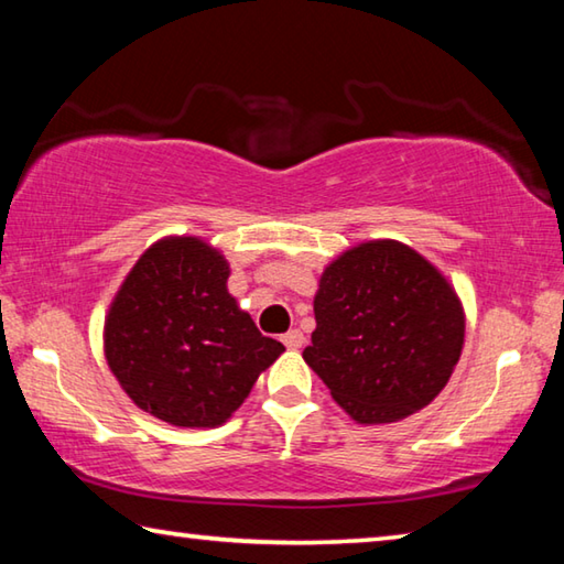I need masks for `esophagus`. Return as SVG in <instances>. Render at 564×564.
Returning a JSON list of instances; mask_svg holds the SVG:
<instances>
[{
	"mask_svg": "<svg viewBox=\"0 0 564 564\" xmlns=\"http://www.w3.org/2000/svg\"><path fill=\"white\" fill-rule=\"evenodd\" d=\"M281 340H283V346L285 348H291V350H299L301 346H303V333L299 330V328H293V330H289V333H283L281 336Z\"/></svg>",
	"mask_w": 564,
	"mask_h": 564,
	"instance_id": "obj_1",
	"label": "esophagus"
}]
</instances>
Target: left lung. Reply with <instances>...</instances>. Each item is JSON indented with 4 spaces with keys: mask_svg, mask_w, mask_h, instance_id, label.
Masks as SVG:
<instances>
[{
    "mask_svg": "<svg viewBox=\"0 0 564 564\" xmlns=\"http://www.w3.org/2000/svg\"><path fill=\"white\" fill-rule=\"evenodd\" d=\"M303 360L358 423H395L441 393L463 350L465 316L435 265L410 246L350 248L321 275Z\"/></svg>",
    "mask_w": 564,
    "mask_h": 564,
    "instance_id": "left-lung-1",
    "label": "left lung"
}]
</instances>
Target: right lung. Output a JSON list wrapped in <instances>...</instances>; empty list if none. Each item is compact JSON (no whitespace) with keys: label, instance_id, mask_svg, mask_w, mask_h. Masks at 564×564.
<instances>
[{"label":"right lung","instance_id":"obj_1","mask_svg":"<svg viewBox=\"0 0 564 564\" xmlns=\"http://www.w3.org/2000/svg\"><path fill=\"white\" fill-rule=\"evenodd\" d=\"M228 263L198 238H164L113 299L104 350L141 410L181 427H216L285 350L226 289Z\"/></svg>","mask_w":564,"mask_h":564}]
</instances>
